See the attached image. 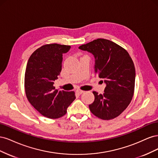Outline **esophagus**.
I'll list each match as a JSON object with an SVG mask.
<instances>
[{"mask_svg": "<svg viewBox=\"0 0 158 158\" xmlns=\"http://www.w3.org/2000/svg\"><path fill=\"white\" fill-rule=\"evenodd\" d=\"M76 92L77 93V94L80 95V94H82V93H84V91H83V90H82V89H77L76 90Z\"/></svg>", "mask_w": 158, "mask_h": 158, "instance_id": "1", "label": "esophagus"}]
</instances>
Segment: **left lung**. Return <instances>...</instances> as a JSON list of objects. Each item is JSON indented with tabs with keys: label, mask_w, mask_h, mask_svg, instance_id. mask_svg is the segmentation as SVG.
<instances>
[{
	"label": "left lung",
	"mask_w": 158,
	"mask_h": 158,
	"mask_svg": "<svg viewBox=\"0 0 158 158\" xmlns=\"http://www.w3.org/2000/svg\"><path fill=\"white\" fill-rule=\"evenodd\" d=\"M95 59V73L106 84L103 94L93 92L90 111L103 120L114 118L125 111L135 92V67L126 49L106 39H97L79 47Z\"/></svg>",
	"instance_id": "1"
}]
</instances>
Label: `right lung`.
I'll return each mask as SVG.
<instances>
[{"mask_svg":"<svg viewBox=\"0 0 158 158\" xmlns=\"http://www.w3.org/2000/svg\"><path fill=\"white\" fill-rule=\"evenodd\" d=\"M70 48V45L46 44L33 52L27 61L24 78L26 98L38 112L47 118L64 116L76 99L74 91H59L53 85L62 70L63 54Z\"/></svg>","mask_w":158,"mask_h":158,"instance_id":"right-lung-1","label":"right lung"}]
</instances>
